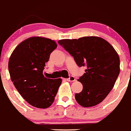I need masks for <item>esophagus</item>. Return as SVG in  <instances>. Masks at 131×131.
I'll use <instances>...</instances> for the list:
<instances>
[{
    "label": "esophagus",
    "mask_w": 131,
    "mask_h": 131,
    "mask_svg": "<svg viewBox=\"0 0 131 131\" xmlns=\"http://www.w3.org/2000/svg\"><path fill=\"white\" fill-rule=\"evenodd\" d=\"M67 80L68 81H70V82H72V81H75V78H74V76H70L69 78H67Z\"/></svg>",
    "instance_id": "obj_1"
}]
</instances>
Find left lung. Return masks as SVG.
Segmentation results:
<instances>
[{
    "mask_svg": "<svg viewBox=\"0 0 131 131\" xmlns=\"http://www.w3.org/2000/svg\"><path fill=\"white\" fill-rule=\"evenodd\" d=\"M74 57L79 67H86L85 73L78 81L83 90L75 94L80 105L90 107L105 100L115 84L120 72L119 57L113 46L96 36L58 41Z\"/></svg>",
    "mask_w": 131,
    "mask_h": 131,
    "instance_id": "obj_1",
    "label": "left lung"
}]
</instances>
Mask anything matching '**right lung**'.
Listing matches in <instances>:
<instances>
[{
    "label": "right lung",
    "instance_id": "right-lung-1",
    "mask_svg": "<svg viewBox=\"0 0 131 131\" xmlns=\"http://www.w3.org/2000/svg\"><path fill=\"white\" fill-rule=\"evenodd\" d=\"M56 41L43 37H31L20 42L9 57L11 80L22 97L37 108L50 107L62 82L43 75L50 53L57 48Z\"/></svg>",
    "mask_w": 131,
    "mask_h": 131
}]
</instances>
